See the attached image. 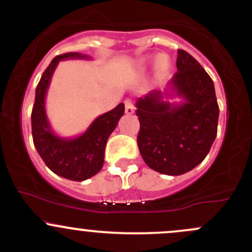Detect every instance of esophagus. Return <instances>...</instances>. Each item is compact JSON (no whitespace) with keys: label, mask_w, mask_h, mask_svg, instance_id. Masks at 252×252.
<instances>
[{"label":"esophagus","mask_w":252,"mask_h":252,"mask_svg":"<svg viewBox=\"0 0 252 252\" xmlns=\"http://www.w3.org/2000/svg\"><path fill=\"white\" fill-rule=\"evenodd\" d=\"M124 104H126V115H132V114H134L135 106H134V104H132L131 100L126 99V102H124Z\"/></svg>","instance_id":"34e87169"}]
</instances>
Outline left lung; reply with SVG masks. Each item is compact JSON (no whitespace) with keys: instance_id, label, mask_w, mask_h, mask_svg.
Masks as SVG:
<instances>
[{"instance_id":"obj_1","label":"left lung","mask_w":252,"mask_h":252,"mask_svg":"<svg viewBox=\"0 0 252 252\" xmlns=\"http://www.w3.org/2000/svg\"><path fill=\"white\" fill-rule=\"evenodd\" d=\"M176 68L163 91L153 90L135 104L141 156L152 169L173 176L189 172L206 158L219 117L215 84L200 63L178 50ZM175 97L181 100L170 102Z\"/></svg>"}]
</instances>
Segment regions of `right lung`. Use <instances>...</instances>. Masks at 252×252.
I'll return each mask as SVG.
<instances>
[{"label":"right lung","mask_w":252,"mask_h":252,"mask_svg":"<svg viewBox=\"0 0 252 252\" xmlns=\"http://www.w3.org/2000/svg\"><path fill=\"white\" fill-rule=\"evenodd\" d=\"M67 59L91 60L92 58L71 52L52 60L35 90V103L32 111V135L37 153L52 172L68 180L84 181L102 169L106 142L123 116L124 104H118L115 109L98 116L80 135L74 137L58 135L52 129L46 112V96L58 63Z\"/></svg>","instance_id":"right-lung-1"}]
</instances>
